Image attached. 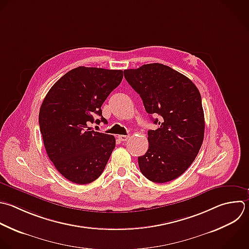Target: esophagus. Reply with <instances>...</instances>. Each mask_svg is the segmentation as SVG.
Wrapping results in <instances>:
<instances>
[{
  "label": "esophagus",
  "instance_id": "34e87169",
  "mask_svg": "<svg viewBox=\"0 0 249 249\" xmlns=\"http://www.w3.org/2000/svg\"><path fill=\"white\" fill-rule=\"evenodd\" d=\"M118 138H119L121 141H126V140L129 138V136H128V135H119Z\"/></svg>",
  "mask_w": 249,
  "mask_h": 249
}]
</instances>
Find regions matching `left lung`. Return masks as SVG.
Returning <instances> with one entry per match:
<instances>
[{
  "label": "left lung",
  "instance_id": "left-lung-1",
  "mask_svg": "<svg viewBox=\"0 0 249 249\" xmlns=\"http://www.w3.org/2000/svg\"><path fill=\"white\" fill-rule=\"evenodd\" d=\"M124 74L146 112L160 116V121L154 120L159 127L148 131L149 149L138 157L139 168L152 182L174 180L189 168L203 141L200 93L190 79L160 63L127 69Z\"/></svg>",
  "mask_w": 249,
  "mask_h": 249
}]
</instances>
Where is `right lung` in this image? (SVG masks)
<instances>
[{
	"label": "right lung",
	"instance_id": "obj_1",
	"mask_svg": "<svg viewBox=\"0 0 249 249\" xmlns=\"http://www.w3.org/2000/svg\"><path fill=\"white\" fill-rule=\"evenodd\" d=\"M122 70L78 67L61 77L46 95L39 113L40 130L50 160L69 181L85 185L103 172L116 146L113 135L88 124L102 116L101 106L121 84Z\"/></svg>",
	"mask_w": 249,
	"mask_h": 249
}]
</instances>
